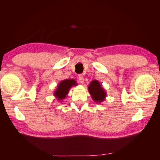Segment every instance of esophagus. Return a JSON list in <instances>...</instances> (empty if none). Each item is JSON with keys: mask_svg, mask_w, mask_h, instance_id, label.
Segmentation results:
<instances>
[{"mask_svg": "<svg viewBox=\"0 0 160 160\" xmlns=\"http://www.w3.org/2000/svg\"><path fill=\"white\" fill-rule=\"evenodd\" d=\"M78 79H79L80 82L81 83H82V84L84 83V77H83L82 75H79V76H78Z\"/></svg>", "mask_w": 160, "mask_h": 160, "instance_id": "1", "label": "esophagus"}]
</instances>
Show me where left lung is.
<instances>
[{
  "mask_svg": "<svg viewBox=\"0 0 160 160\" xmlns=\"http://www.w3.org/2000/svg\"><path fill=\"white\" fill-rule=\"evenodd\" d=\"M88 89L94 102L99 104L104 101L107 97V92L98 80H94L91 81Z\"/></svg>",
  "mask_w": 160,
  "mask_h": 160,
  "instance_id": "1",
  "label": "left lung"
}]
</instances>
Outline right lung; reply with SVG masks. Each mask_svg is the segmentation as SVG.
Wrapping results in <instances>:
<instances>
[{"mask_svg":"<svg viewBox=\"0 0 160 160\" xmlns=\"http://www.w3.org/2000/svg\"><path fill=\"white\" fill-rule=\"evenodd\" d=\"M76 80L74 79H66L61 80L58 83L57 88L54 91L53 95L59 102H61L66 98L67 94H68L70 89L73 86H76Z\"/></svg>","mask_w":160,"mask_h":160,"instance_id":"add662e5","label":"right lung"}]
</instances>
